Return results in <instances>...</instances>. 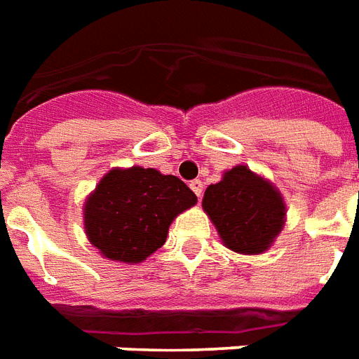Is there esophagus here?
Returning a JSON list of instances; mask_svg holds the SVG:
<instances>
[{"label": "esophagus", "mask_w": 359, "mask_h": 359, "mask_svg": "<svg viewBox=\"0 0 359 359\" xmlns=\"http://www.w3.org/2000/svg\"><path fill=\"white\" fill-rule=\"evenodd\" d=\"M189 187L193 189L194 194H196L198 198H202V194H203V183L200 182V180H193V182L189 183Z\"/></svg>", "instance_id": "1"}]
</instances>
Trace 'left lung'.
I'll return each mask as SVG.
<instances>
[{
    "mask_svg": "<svg viewBox=\"0 0 359 359\" xmlns=\"http://www.w3.org/2000/svg\"><path fill=\"white\" fill-rule=\"evenodd\" d=\"M203 211L229 250L263 254L285 224V202L265 177L245 165L224 172L219 183L205 189Z\"/></svg>",
    "mask_w": 359,
    "mask_h": 359,
    "instance_id": "1",
    "label": "left lung"
}]
</instances>
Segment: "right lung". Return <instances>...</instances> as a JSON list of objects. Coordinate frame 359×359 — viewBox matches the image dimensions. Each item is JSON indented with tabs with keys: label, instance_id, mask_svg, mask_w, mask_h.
Wrapping results in <instances>:
<instances>
[{
	"label": "right lung",
	"instance_id": "right-lung-1",
	"mask_svg": "<svg viewBox=\"0 0 359 359\" xmlns=\"http://www.w3.org/2000/svg\"><path fill=\"white\" fill-rule=\"evenodd\" d=\"M196 200L180 177L156 168H113L85 202V231L103 257L140 263L165 245L172 220Z\"/></svg>",
	"mask_w": 359,
	"mask_h": 359
}]
</instances>
